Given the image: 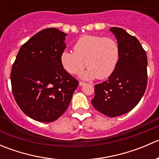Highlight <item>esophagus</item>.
Here are the masks:
<instances>
[{
  "label": "esophagus",
  "mask_w": 159,
  "mask_h": 159,
  "mask_svg": "<svg viewBox=\"0 0 159 159\" xmlns=\"http://www.w3.org/2000/svg\"><path fill=\"white\" fill-rule=\"evenodd\" d=\"M85 84H86V83L83 82V81H79V85L80 86H84Z\"/></svg>",
  "instance_id": "obj_1"
}]
</instances>
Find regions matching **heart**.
<instances>
[{"label": "heart", "mask_w": 159, "mask_h": 159, "mask_svg": "<svg viewBox=\"0 0 159 159\" xmlns=\"http://www.w3.org/2000/svg\"><path fill=\"white\" fill-rule=\"evenodd\" d=\"M73 49L75 52L65 51L61 53V65L65 70L74 75L82 69L86 64L88 69L80 74L84 79L108 78L119 61V45L111 38L84 35L75 43Z\"/></svg>", "instance_id": "1"}]
</instances>
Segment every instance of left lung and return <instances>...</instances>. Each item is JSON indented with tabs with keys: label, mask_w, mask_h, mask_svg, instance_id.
<instances>
[{
	"label": "left lung",
	"mask_w": 159,
	"mask_h": 159,
	"mask_svg": "<svg viewBox=\"0 0 159 159\" xmlns=\"http://www.w3.org/2000/svg\"><path fill=\"white\" fill-rule=\"evenodd\" d=\"M110 30L119 45V61L108 80L94 85L91 103L105 115L117 117L133 109L145 94L148 60L135 37L120 28H111Z\"/></svg>",
	"instance_id": "8db88e82"
}]
</instances>
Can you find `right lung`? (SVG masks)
I'll list each match as a JSON object with an SVG mask.
<instances>
[{"label":"right lung","instance_id":"obj_1","mask_svg":"<svg viewBox=\"0 0 159 159\" xmlns=\"http://www.w3.org/2000/svg\"><path fill=\"white\" fill-rule=\"evenodd\" d=\"M66 35L54 28L41 30L20 47L13 64L14 99L22 111L35 121L51 122L61 116L78 85L61 61Z\"/></svg>","mask_w":159,"mask_h":159}]
</instances>
